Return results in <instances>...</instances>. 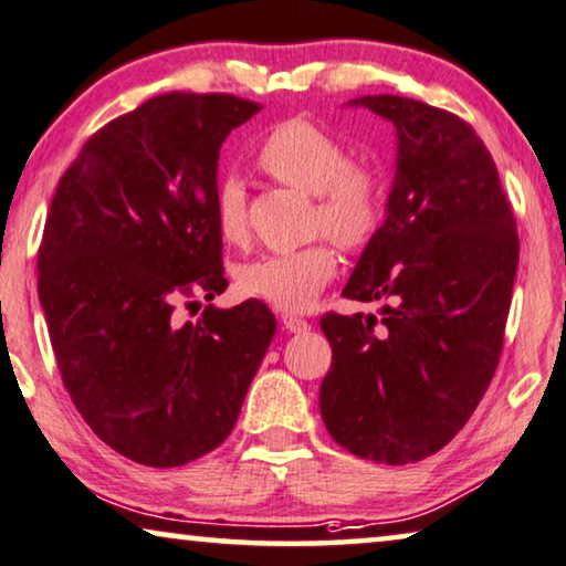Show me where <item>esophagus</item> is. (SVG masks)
Listing matches in <instances>:
<instances>
[{
  "instance_id": "esophagus-1",
  "label": "esophagus",
  "mask_w": 566,
  "mask_h": 566,
  "mask_svg": "<svg viewBox=\"0 0 566 566\" xmlns=\"http://www.w3.org/2000/svg\"><path fill=\"white\" fill-rule=\"evenodd\" d=\"M282 325L286 333H307L310 331L307 319L297 317V315H282Z\"/></svg>"
}]
</instances>
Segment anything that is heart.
<instances>
[{
  "mask_svg": "<svg viewBox=\"0 0 566 566\" xmlns=\"http://www.w3.org/2000/svg\"><path fill=\"white\" fill-rule=\"evenodd\" d=\"M259 165L284 185L317 196L315 223L343 247H360L381 221L384 192L378 175L353 165L348 149L333 134L307 119H286L269 129L259 147ZM216 229L223 241L249 235L247 185L229 175L213 198ZM337 256L327 243L264 254L235 269V286L247 297L276 310H305L333 280Z\"/></svg>",
  "mask_w": 566,
  "mask_h": 566,
  "instance_id": "obj_1",
  "label": "heart"
}]
</instances>
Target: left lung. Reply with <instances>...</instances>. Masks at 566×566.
Returning a JSON list of instances; mask_svg holds the SVG:
<instances>
[{
  "mask_svg": "<svg viewBox=\"0 0 566 566\" xmlns=\"http://www.w3.org/2000/svg\"><path fill=\"white\" fill-rule=\"evenodd\" d=\"M396 129L386 218L343 294L376 315H325L333 364L319 415L366 460L407 465L465 427L499 368L518 235L491 151L460 116L415 98L364 96Z\"/></svg>",
  "mask_w": 566,
  "mask_h": 566,
  "instance_id": "obj_1",
  "label": "left lung"
}]
</instances>
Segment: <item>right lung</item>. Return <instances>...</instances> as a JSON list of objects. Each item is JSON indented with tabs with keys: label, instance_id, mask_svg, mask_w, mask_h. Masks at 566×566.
Returning <instances> with one entry per match:
<instances>
[{
	"label": "right lung",
	"instance_id": "obj_1",
	"mask_svg": "<svg viewBox=\"0 0 566 566\" xmlns=\"http://www.w3.org/2000/svg\"><path fill=\"white\" fill-rule=\"evenodd\" d=\"M259 108L226 94L149 98L83 145L50 202L38 292L57 368L96 437L139 465L216 450L276 333L259 300L172 317L180 300L229 286L218 157Z\"/></svg>",
	"mask_w": 566,
	"mask_h": 566
}]
</instances>
